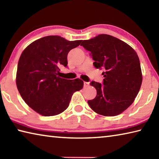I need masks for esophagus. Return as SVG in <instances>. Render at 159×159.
I'll list each match as a JSON object with an SVG mask.
<instances>
[{
	"label": "esophagus",
	"mask_w": 159,
	"mask_h": 159,
	"mask_svg": "<svg viewBox=\"0 0 159 159\" xmlns=\"http://www.w3.org/2000/svg\"><path fill=\"white\" fill-rule=\"evenodd\" d=\"M84 83V87H85V88L88 87V86L89 85V84H90V83H88V82H85V81H84V83Z\"/></svg>",
	"instance_id": "obj_1"
}]
</instances>
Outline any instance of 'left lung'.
Returning <instances> with one entry per match:
<instances>
[{"mask_svg":"<svg viewBox=\"0 0 159 159\" xmlns=\"http://www.w3.org/2000/svg\"><path fill=\"white\" fill-rule=\"evenodd\" d=\"M80 45L91 52L94 66L103 69V84L92 81L97 90L88 103L94 111L114 116L127 109L134 100L142 82L138 54L126 43L110 35L99 34L84 40Z\"/></svg>","mask_w":159,"mask_h":159,"instance_id":"8db88e82","label":"left lung"}]
</instances>
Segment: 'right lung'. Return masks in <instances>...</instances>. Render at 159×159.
<instances>
[{
    "label": "right lung",
    "instance_id": "add662e5",
    "mask_svg": "<svg viewBox=\"0 0 159 159\" xmlns=\"http://www.w3.org/2000/svg\"><path fill=\"white\" fill-rule=\"evenodd\" d=\"M81 41L48 36L31 43L21 53L16 84L21 98L38 114L44 116L61 114L69 107L74 93L83 88L80 79L57 76L59 66H67L69 51Z\"/></svg>",
    "mask_w": 159,
    "mask_h": 159
}]
</instances>
